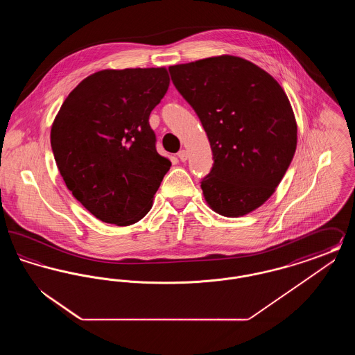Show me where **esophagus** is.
I'll list each match as a JSON object with an SVG mask.
<instances>
[{"instance_id":"1","label":"esophagus","mask_w":355,"mask_h":355,"mask_svg":"<svg viewBox=\"0 0 355 355\" xmlns=\"http://www.w3.org/2000/svg\"><path fill=\"white\" fill-rule=\"evenodd\" d=\"M178 158L182 161V162H185L186 159H187V157H189V154H187V152L186 150H181V152H178Z\"/></svg>"}]
</instances>
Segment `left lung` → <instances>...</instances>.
Masks as SVG:
<instances>
[{"label":"left lung","mask_w":355,"mask_h":355,"mask_svg":"<svg viewBox=\"0 0 355 355\" xmlns=\"http://www.w3.org/2000/svg\"><path fill=\"white\" fill-rule=\"evenodd\" d=\"M171 81L197 113L214 164L201 182L207 205L242 217L266 202L297 148L286 93L268 71L236 55L169 67Z\"/></svg>","instance_id":"1"}]
</instances>
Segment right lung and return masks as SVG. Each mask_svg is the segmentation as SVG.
Wrapping results in <instances>:
<instances>
[{"instance_id":"right-lung-1","label":"right lung","mask_w":355,"mask_h":355,"mask_svg":"<svg viewBox=\"0 0 355 355\" xmlns=\"http://www.w3.org/2000/svg\"><path fill=\"white\" fill-rule=\"evenodd\" d=\"M165 68L105 69L77 85L51 125L60 174L96 218L117 226L142 220L171 166L149 125L168 92Z\"/></svg>"}]
</instances>
